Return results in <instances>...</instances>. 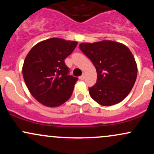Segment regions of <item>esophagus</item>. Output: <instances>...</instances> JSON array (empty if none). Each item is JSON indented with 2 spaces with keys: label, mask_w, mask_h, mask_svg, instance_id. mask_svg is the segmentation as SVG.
Wrapping results in <instances>:
<instances>
[{
  "label": "esophagus",
  "mask_w": 154,
  "mask_h": 154,
  "mask_svg": "<svg viewBox=\"0 0 154 154\" xmlns=\"http://www.w3.org/2000/svg\"><path fill=\"white\" fill-rule=\"evenodd\" d=\"M79 79H80V80H83V79H85V75H84V74H83L82 75H81L80 77H79Z\"/></svg>",
  "instance_id": "esophagus-1"
}]
</instances>
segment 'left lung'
Segmentation results:
<instances>
[{"instance_id":"obj_1","label":"left lung","mask_w":154,"mask_h":154,"mask_svg":"<svg viewBox=\"0 0 154 154\" xmlns=\"http://www.w3.org/2000/svg\"><path fill=\"white\" fill-rule=\"evenodd\" d=\"M79 48L96 69V83L89 88L91 98L109 106L125 99L137 78V64L131 51L123 44L103 40L81 43Z\"/></svg>"}]
</instances>
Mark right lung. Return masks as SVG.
Returning a JSON list of instances; mask_svg holds the SVG:
<instances>
[{
  "label": "right lung",
  "mask_w": 154,
  "mask_h": 154,
  "mask_svg": "<svg viewBox=\"0 0 154 154\" xmlns=\"http://www.w3.org/2000/svg\"><path fill=\"white\" fill-rule=\"evenodd\" d=\"M77 45L75 41L50 38L35 45L26 56L23 77L30 93L40 103L56 107L71 97L78 78L69 75L64 59Z\"/></svg>",
  "instance_id": "add662e5"
}]
</instances>
